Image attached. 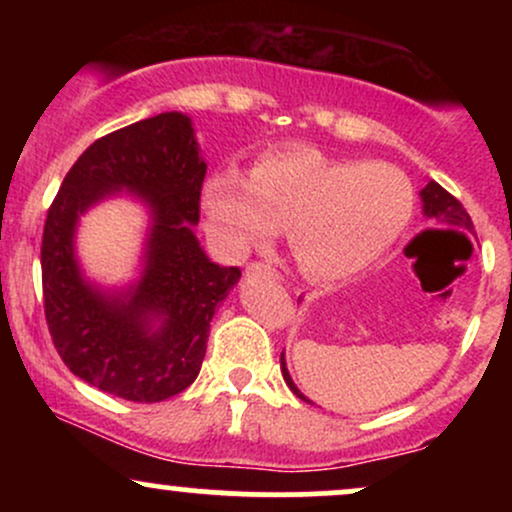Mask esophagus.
Masks as SVG:
<instances>
[{
	"mask_svg": "<svg viewBox=\"0 0 512 512\" xmlns=\"http://www.w3.org/2000/svg\"><path fill=\"white\" fill-rule=\"evenodd\" d=\"M248 272L250 274H260V276H269V279H279V269H276L272 262H250Z\"/></svg>",
	"mask_w": 512,
	"mask_h": 512,
	"instance_id": "esophagus-1",
	"label": "esophagus"
}]
</instances>
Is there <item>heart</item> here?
<instances>
[{
	"instance_id": "1",
	"label": "heart",
	"mask_w": 512,
	"mask_h": 512,
	"mask_svg": "<svg viewBox=\"0 0 512 512\" xmlns=\"http://www.w3.org/2000/svg\"><path fill=\"white\" fill-rule=\"evenodd\" d=\"M202 207L233 252L286 226L301 272L332 281L363 272L397 243L414 216V187L390 163L286 146L257 156L250 175L236 166L211 173Z\"/></svg>"
}]
</instances>
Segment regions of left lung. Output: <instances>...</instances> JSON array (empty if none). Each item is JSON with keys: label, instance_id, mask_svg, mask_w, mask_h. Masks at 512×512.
<instances>
[{"label": "left lung", "instance_id": "obj_1", "mask_svg": "<svg viewBox=\"0 0 512 512\" xmlns=\"http://www.w3.org/2000/svg\"><path fill=\"white\" fill-rule=\"evenodd\" d=\"M421 199H424V214L428 219H436L440 226H448V231H474V223H472V216L467 214V209L462 207V202L457 197H452L445 187H440L436 180H431L428 185L421 190ZM281 373H284V380L286 385L291 387L293 395L305 399L301 392L296 390V385H293L289 370H286V363H284V354H281ZM308 402V399H305Z\"/></svg>", "mask_w": 512, "mask_h": 512}]
</instances>
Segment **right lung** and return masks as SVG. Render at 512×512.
Here are the masks:
<instances>
[{
	"label": "right lung",
	"instance_id": "obj_1",
	"mask_svg": "<svg viewBox=\"0 0 512 512\" xmlns=\"http://www.w3.org/2000/svg\"><path fill=\"white\" fill-rule=\"evenodd\" d=\"M204 175L190 117L161 113L96 139L52 199L40 245L45 322L64 366L108 395L163 402L202 368L216 303L240 276L209 262L192 233ZM120 186L152 204L155 228L138 289L105 299L80 279L71 238L75 216ZM154 316L164 325L149 333Z\"/></svg>",
	"mask_w": 512,
	"mask_h": 512
}]
</instances>
